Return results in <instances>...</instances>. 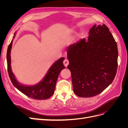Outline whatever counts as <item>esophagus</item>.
<instances>
[{"mask_svg": "<svg viewBox=\"0 0 128 128\" xmlns=\"http://www.w3.org/2000/svg\"><path fill=\"white\" fill-rule=\"evenodd\" d=\"M64 64L65 67H67V66L69 64V60L67 59H65L64 61Z\"/></svg>", "mask_w": 128, "mask_h": 128, "instance_id": "esophagus-1", "label": "esophagus"}]
</instances>
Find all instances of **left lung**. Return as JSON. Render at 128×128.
Segmentation results:
<instances>
[{
    "mask_svg": "<svg viewBox=\"0 0 128 128\" xmlns=\"http://www.w3.org/2000/svg\"><path fill=\"white\" fill-rule=\"evenodd\" d=\"M117 44L105 24L93 26L88 40L80 39L67 49V66L74 94L80 97L98 95L113 82L118 69Z\"/></svg>",
    "mask_w": 128,
    "mask_h": 128,
    "instance_id": "1",
    "label": "left lung"
}]
</instances>
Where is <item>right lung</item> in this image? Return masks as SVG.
<instances>
[{"label": "right lung", "instance_id": "add662e5", "mask_svg": "<svg viewBox=\"0 0 128 128\" xmlns=\"http://www.w3.org/2000/svg\"><path fill=\"white\" fill-rule=\"evenodd\" d=\"M15 34V33L13 39ZM12 43L13 40L10 42L7 49V62L9 77L13 86L29 98L38 100H44L49 98L54 92L58 76L61 71L65 68L63 64L64 58H61L53 64L49 69L44 78L39 83L32 86H24L18 82L11 69L10 50L12 46Z\"/></svg>", "mask_w": 128, "mask_h": 128}]
</instances>
